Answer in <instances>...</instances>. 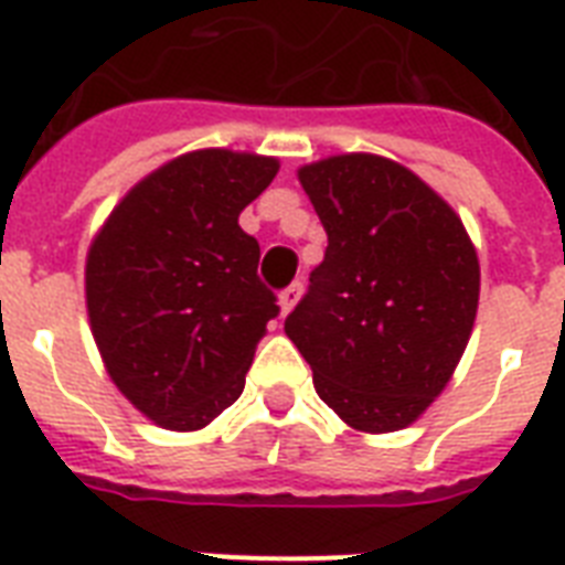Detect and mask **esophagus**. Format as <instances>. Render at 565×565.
<instances>
[{"label":"esophagus","instance_id":"esophagus-1","mask_svg":"<svg viewBox=\"0 0 565 565\" xmlns=\"http://www.w3.org/2000/svg\"><path fill=\"white\" fill-rule=\"evenodd\" d=\"M300 295H303V282H291V286L279 291V309H282V315H288V311L295 309Z\"/></svg>","mask_w":565,"mask_h":565}]
</instances>
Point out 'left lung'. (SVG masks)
I'll list each match as a JSON object with an SVG mask.
<instances>
[{"instance_id": "8db88e82", "label": "left lung", "mask_w": 565, "mask_h": 565, "mask_svg": "<svg viewBox=\"0 0 565 565\" xmlns=\"http://www.w3.org/2000/svg\"><path fill=\"white\" fill-rule=\"evenodd\" d=\"M297 178L329 245L286 335L347 426L399 431L440 396L467 350L476 247L452 206L394 160L341 154Z\"/></svg>"}]
</instances>
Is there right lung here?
<instances>
[{
    "label": "right lung",
    "mask_w": 565,
    "mask_h": 565,
    "mask_svg": "<svg viewBox=\"0 0 565 565\" xmlns=\"http://www.w3.org/2000/svg\"><path fill=\"white\" fill-rule=\"evenodd\" d=\"M274 157L204 148L139 180L87 254V311L104 367L148 419L210 426L245 391L279 306L238 212L268 189Z\"/></svg>",
    "instance_id": "1"
}]
</instances>
